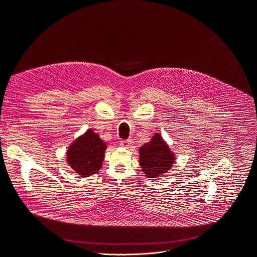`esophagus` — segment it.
<instances>
[{"label":"esophagus","instance_id":"obj_1","mask_svg":"<svg viewBox=\"0 0 257 257\" xmlns=\"http://www.w3.org/2000/svg\"><path fill=\"white\" fill-rule=\"evenodd\" d=\"M119 145L120 146L122 147V148H130L132 145H133V141L132 140H125V141H121L120 143H119Z\"/></svg>","mask_w":257,"mask_h":257}]
</instances>
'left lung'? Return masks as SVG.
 <instances>
[{"mask_svg": "<svg viewBox=\"0 0 257 257\" xmlns=\"http://www.w3.org/2000/svg\"><path fill=\"white\" fill-rule=\"evenodd\" d=\"M140 165L149 178L165 174L175 162V155L170 150L160 133H155L149 143L140 147Z\"/></svg>", "mask_w": 257, "mask_h": 257, "instance_id": "left-lung-1", "label": "left lung"}]
</instances>
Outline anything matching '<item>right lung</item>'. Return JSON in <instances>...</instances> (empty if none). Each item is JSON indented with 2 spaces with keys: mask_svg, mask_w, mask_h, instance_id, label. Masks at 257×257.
Instances as JSON below:
<instances>
[{
  "mask_svg": "<svg viewBox=\"0 0 257 257\" xmlns=\"http://www.w3.org/2000/svg\"><path fill=\"white\" fill-rule=\"evenodd\" d=\"M106 143L92 129L71 143L67 150V164L81 177H88L102 168Z\"/></svg>",
  "mask_w": 257,
  "mask_h": 257,
  "instance_id": "add662e5",
  "label": "right lung"
}]
</instances>
